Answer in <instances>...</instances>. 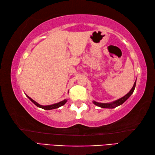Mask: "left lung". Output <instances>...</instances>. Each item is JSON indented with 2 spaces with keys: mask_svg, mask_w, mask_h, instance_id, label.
<instances>
[{
  "mask_svg": "<svg viewBox=\"0 0 155 155\" xmlns=\"http://www.w3.org/2000/svg\"><path fill=\"white\" fill-rule=\"evenodd\" d=\"M135 85H136V81L134 83V85H133L132 89L130 90L129 92H128L127 94H126L124 96H123L122 98L117 100V101H115L109 103H97L96 101H93V103L96 106L101 107V108H107V109L115 108V107H116L117 106L121 105V104L124 103V102L127 101L128 98H129V97L131 96V94L133 93V91L135 90Z\"/></svg>",
  "mask_w": 155,
  "mask_h": 155,
  "instance_id": "8db88e82",
  "label": "left lung"
}]
</instances>
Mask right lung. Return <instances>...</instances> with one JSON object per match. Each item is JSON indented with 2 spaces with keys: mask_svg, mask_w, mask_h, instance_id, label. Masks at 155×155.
<instances>
[{
  "mask_svg": "<svg viewBox=\"0 0 155 155\" xmlns=\"http://www.w3.org/2000/svg\"><path fill=\"white\" fill-rule=\"evenodd\" d=\"M27 96L28 97V99H29L31 102H33V103L35 104L37 107H40V108H41V109H45V110H51V109H57V108H59V107L64 105V104H65V103H66V102H67V100L65 99V100H64V101L59 102V103H57L53 104H51V105L43 106V105H41V104H38V103H37V102H35V101H34V100H33L32 98H31L29 96H28L27 95Z\"/></svg>",
  "mask_w": 155,
  "mask_h": 155,
  "instance_id": "obj_1",
  "label": "right lung"
}]
</instances>
